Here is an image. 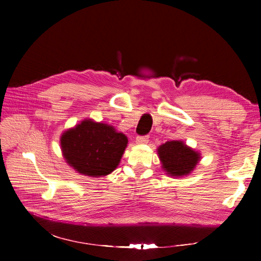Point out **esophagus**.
<instances>
[{
  "label": "esophagus",
  "mask_w": 261,
  "mask_h": 261,
  "mask_svg": "<svg viewBox=\"0 0 261 261\" xmlns=\"http://www.w3.org/2000/svg\"><path fill=\"white\" fill-rule=\"evenodd\" d=\"M149 140V137L148 136H138L136 138V144L138 145H143V144H147Z\"/></svg>",
  "instance_id": "34e87169"
}]
</instances>
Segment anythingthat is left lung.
<instances>
[{"instance_id":"1","label":"left lung","mask_w":261,"mask_h":261,"mask_svg":"<svg viewBox=\"0 0 261 261\" xmlns=\"http://www.w3.org/2000/svg\"><path fill=\"white\" fill-rule=\"evenodd\" d=\"M156 150L163 171L173 177L189 175L201 159L199 151H196L181 140L167 141Z\"/></svg>"}]
</instances>
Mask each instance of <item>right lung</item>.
Here are the masks:
<instances>
[{"label":"right lung","mask_w":261,"mask_h":261,"mask_svg":"<svg viewBox=\"0 0 261 261\" xmlns=\"http://www.w3.org/2000/svg\"><path fill=\"white\" fill-rule=\"evenodd\" d=\"M61 149L66 163L77 173L101 177L112 173L127 147L128 139L112 125L86 118L61 136Z\"/></svg>","instance_id":"right-lung-1"}]
</instances>
